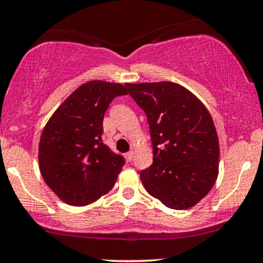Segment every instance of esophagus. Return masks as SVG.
<instances>
[{
  "instance_id": "esophagus-1",
  "label": "esophagus",
  "mask_w": 263,
  "mask_h": 263,
  "mask_svg": "<svg viewBox=\"0 0 263 263\" xmlns=\"http://www.w3.org/2000/svg\"><path fill=\"white\" fill-rule=\"evenodd\" d=\"M126 159H127L128 162H131L132 159H134V152H132V151H129L128 153H126Z\"/></svg>"
}]
</instances>
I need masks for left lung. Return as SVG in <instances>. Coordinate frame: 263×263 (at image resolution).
<instances>
[{
  "label": "left lung",
  "instance_id": "8db88e82",
  "mask_svg": "<svg viewBox=\"0 0 263 263\" xmlns=\"http://www.w3.org/2000/svg\"><path fill=\"white\" fill-rule=\"evenodd\" d=\"M146 112L153 163L141 172L149 195L167 208H193L210 192L219 174V138L211 115L188 89L172 83L127 84Z\"/></svg>",
  "mask_w": 263,
  "mask_h": 263
}]
</instances>
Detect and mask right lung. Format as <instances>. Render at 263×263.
I'll use <instances>...</instances> for the list:
<instances>
[{"label": "right lung", "instance_id": "add662e5", "mask_svg": "<svg viewBox=\"0 0 263 263\" xmlns=\"http://www.w3.org/2000/svg\"><path fill=\"white\" fill-rule=\"evenodd\" d=\"M127 84L92 80L75 89L54 111L42 132L39 171L64 203L85 206L107 194L125 159L102 142L105 111Z\"/></svg>", "mask_w": 263, "mask_h": 263}]
</instances>
